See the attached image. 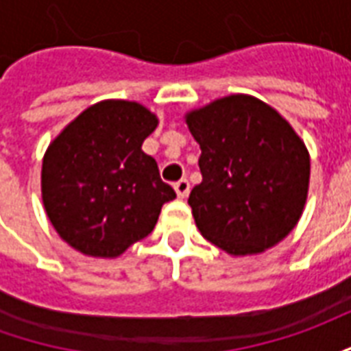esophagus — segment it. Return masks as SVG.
I'll return each instance as SVG.
<instances>
[{"label":"esophagus","instance_id":"obj_1","mask_svg":"<svg viewBox=\"0 0 351 351\" xmlns=\"http://www.w3.org/2000/svg\"><path fill=\"white\" fill-rule=\"evenodd\" d=\"M175 191L178 197L186 199L188 197V193H190V182H188L186 178H180L178 182H175Z\"/></svg>","mask_w":351,"mask_h":351}]
</instances>
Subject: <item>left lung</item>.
<instances>
[{
	"mask_svg": "<svg viewBox=\"0 0 351 351\" xmlns=\"http://www.w3.org/2000/svg\"><path fill=\"white\" fill-rule=\"evenodd\" d=\"M184 118L201 146L203 180L188 199L201 235L237 258L284 241L304 210L310 180V154L291 123L246 93Z\"/></svg>",
	"mask_w": 351,
	"mask_h": 351,
	"instance_id": "1",
	"label": "left lung"
}]
</instances>
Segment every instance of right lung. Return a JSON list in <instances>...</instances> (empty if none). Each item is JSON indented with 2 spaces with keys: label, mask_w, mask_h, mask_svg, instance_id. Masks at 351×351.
<instances>
[{
  "label": "right lung",
  "mask_w": 351,
  "mask_h": 351,
  "mask_svg": "<svg viewBox=\"0 0 351 351\" xmlns=\"http://www.w3.org/2000/svg\"><path fill=\"white\" fill-rule=\"evenodd\" d=\"M158 116L137 101L105 99L82 110L45 152L41 195L50 223L71 248L118 258L152 233L176 197L143 152Z\"/></svg>",
  "instance_id": "1"
}]
</instances>
